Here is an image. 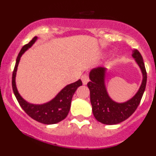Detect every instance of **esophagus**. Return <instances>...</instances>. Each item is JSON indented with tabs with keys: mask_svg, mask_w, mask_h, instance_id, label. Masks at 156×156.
Wrapping results in <instances>:
<instances>
[{
	"mask_svg": "<svg viewBox=\"0 0 156 156\" xmlns=\"http://www.w3.org/2000/svg\"><path fill=\"white\" fill-rule=\"evenodd\" d=\"M81 78V81H82L83 84H87L88 81H89V77H88L87 75H85V74L83 75Z\"/></svg>",
	"mask_w": 156,
	"mask_h": 156,
	"instance_id": "obj_1",
	"label": "esophagus"
}]
</instances>
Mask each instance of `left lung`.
Segmentation results:
<instances>
[{
  "instance_id": "8db88e82",
  "label": "left lung",
  "mask_w": 156,
  "mask_h": 156,
  "mask_svg": "<svg viewBox=\"0 0 156 156\" xmlns=\"http://www.w3.org/2000/svg\"><path fill=\"white\" fill-rule=\"evenodd\" d=\"M132 56L142 71L144 78L137 93L125 103H115L108 97L104 82L106 68L98 67L92 69L90 72V81L87 83V87L90 89L93 114L95 119L101 123L116 125L124 122L134 112L140 103L145 91L147 75L140 53L134 49Z\"/></svg>"
}]
</instances>
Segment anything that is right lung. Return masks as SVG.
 Wrapping results in <instances>:
<instances>
[{
  "label": "right lung",
  "mask_w": 156,
  "mask_h": 156,
  "mask_svg": "<svg viewBox=\"0 0 156 156\" xmlns=\"http://www.w3.org/2000/svg\"><path fill=\"white\" fill-rule=\"evenodd\" d=\"M36 40H37V37H33L29 44L24 45L17 56L15 67H14L13 72H12V90H13L16 98L18 103H20V106L28 115H29L34 120L41 122V123L45 124V125H53V124H56L61 122L66 118L69 109H70L72 97L76 91L77 88L82 85V82L79 79L78 81H75V83L69 84L66 87H64L54 99L44 104H31L23 100L18 93L16 86V72L17 66H18L22 55L35 42Z\"/></svg>",
  "instance_id": "1"
}]
</instances>
